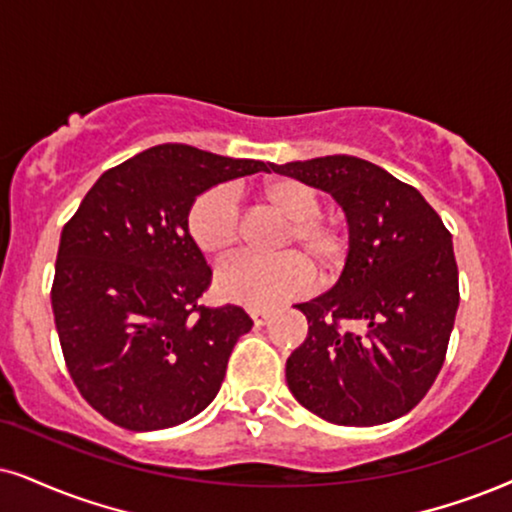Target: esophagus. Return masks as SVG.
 <instances>
[{"instance_id": "esophagus-1", "label": "esophagus", "mask_w": 512, "mask_h": 512, "mask_svg": "<svg viewBox=\"0 0 512 512\" xmlns=\"http://www.w3.org/2000/svg\"><path fill=\"white\" fill-rule=\"evenodd\" d=\"M250 316H252V321L257 323V326H264V323L271 319V312H269V309H250Z\"/></svg>"}]
</instances>
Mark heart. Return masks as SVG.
Masks as SVG:
<instances>
[{"instance_id": "b5f03b06", "label": "heart", "mask_w": 512, "mask_h": 512, "mask_svg": "<svg viewBox=\"0 0 512 512\" xmlns=\"http://www.w3.org/2000/svg\"><path fill=\"white\" fill-rule=\"evenodd\" d=\"M260 198L288 222L278 250H300L321 274H331L345 262L349 248L345 226L321 217V198L312 186L297 179H274L262 186ZM186 231L208 260L219 262L229 257L241 238V212L234 191L229 186H212L200 193L186 215ZM303 258L297 252L271 260L236 257L217 271L215 293L226 302L257 309L293 300L314 283L312 264Z\"/></svg>"}]
</instances>
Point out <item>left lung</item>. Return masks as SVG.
<instances>
[{"label": "left lung", "mask_w": 512, "mask_h": 512, "mask_svg": "<svg viewBox=\"0 0 512 512\" xmlns=\"http://www.w3.org/2000/svg\"><path fill=\"white\" fill-rule=\"evenodd\" d=\"M271 170L331 193L349 226L338 283L295 304L309 331L286 361L290 392L335 425L401 418L428 394L449 347L458 309L451 234L413 186L354 155Z\"/></svg>", "instance_id": "1"}]
</instances>
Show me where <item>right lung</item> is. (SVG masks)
<instances>
[{"instance_id": "obj_1", "label": "right lung", "mask_w": 512, "mask_h": 512, "mask_svg": "<svg viewBox=\"0 0 512 512\" xmlns=\"http://www.w3.org/2000/svg\"><path fill=\"white\" fill-rule=\"evenodd\" d=\"M271 163L163 144L103 172L63 226L51 309L70 378L125 430L198 416L252 319L200 304L212 281L186 215L200 193Z\"/></svg>"}]
</instances>
